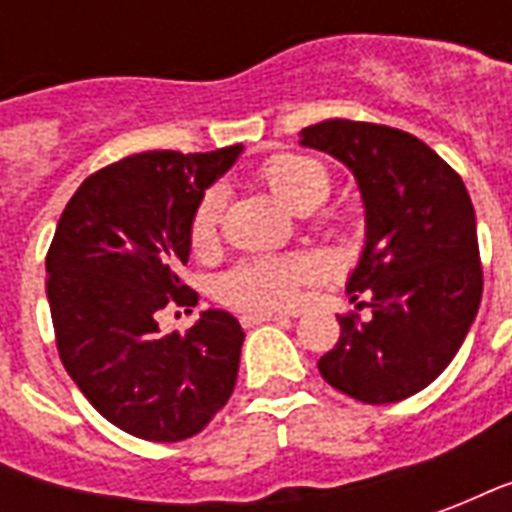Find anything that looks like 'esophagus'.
<instances>
[{"label":"esophagus","instance_id":"esophagus-1","mask_svg":"<svg viewBox=\"0 0 512 512\" xmlns=\"http://www.w3.org/2000/svg\"><path fill=\"white\" fill-rule=\"evenodd\" d=\"M238 321H241V326H257V323L285 321V315H277V312H244Z\"/></svg>","mask_w":512,"mask_h":512}]
</instances>
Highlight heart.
I'll return each instance as SVG.
<instances>
[{"label": "heart", "instance_id": "obj_1", "mask_svg": "<svg viewBox=\"0 0 512 512\" xmlns=\"http://www.w3.org/2000/svg\"><path fill=\"white\" fill-rule=\"evenodd\" d=\"M257 180L293 211H312L332 191V169L304 153H274L260 161ZM224 202L208 191L189 219V244L197 255L219 246ZM321 277V266L307 255L252 257L227 271L219 282V299L244 312H279L296 307L301 290Z\"/></svg>", "mask_w": 512, "mask_h": 512}]
</instances>
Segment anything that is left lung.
I'll use <instances>...</instances> for the list:
<instances>
[{
	"label": "left lung",
	"mask_w": 512,
	"mask_h": 512,
	"mask_svg": "<svg viewBox=\"0 0 512 512\" xmlns=\"http://www.w3.org/2000/svg\"><path fill=\"white\" fill-rule=\"evenodd\" d=\"M301 145L354 172L367 244L348 279L370 321L337 315L340 340L318 359L326 384L378 406L422 392L458 354L483 296L474 205L461 175L422 139L359 120H323ZM365 304V301H362Z\"/></svg>",
	"instance_id": "8db88e82"
}]
</instances>
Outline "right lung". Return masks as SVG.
Instances as JSON below:
<instances>
[{"label": "right lung", "mask_w": 512, "mask_h": 512, "mask_svg": "<svg viewBox=\"0 0 512 512\" xmlns=\"http://www.w3.org/2000/svg\"><path fill=\"white\" fill-rule=\"evenodd\" d=\"M241 145L211 153L147 150L76 189L46 255V296L68 376L104 419L136 439L183 441L230 400L244 329L205 310L161 334V310H191L183 285L189 219Z\"/></svg>", "instance_id": "add662e5"}]
</instances>
